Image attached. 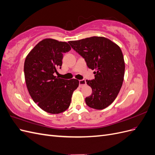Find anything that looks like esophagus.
Here are the masks:
<instances>
[{"label":"esophagus","instance_id":"1","mask_svg":"<svg viewBox=\"0 0 155 155\" xmlns=\"http://www.w3.org/2000/svg\"><path fill=\"white\" fill-rule=\"evenodd\" d=\"M86 80L85 79H81V80H79V87H83L84 85H86Z\"/></svg>","mask_w":155,"mask_h":155}]
</instances>
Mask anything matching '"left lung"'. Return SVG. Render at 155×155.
I'll return each mask as SVG.
<instances>
[{
    "mask_svg": "<svg viewBox=\"0 0 155 155\" xmlns=\"http://www.w3.org/2000/svg\"><path fill=\"white\" fill-rule=\"evenodd\" d=\"M68 43L85 59L88 67L95 70V79L86 81L92 89V95L85 98L87 105L97 110L105 109L114 101L124 81L125 62L120 46L97 36Z\"/></svg>",
    "mask_w": 155,
    "mask_h": 155,
    "instance_id": "8db88e82",
    "label": "left lung"
}]
</instances>
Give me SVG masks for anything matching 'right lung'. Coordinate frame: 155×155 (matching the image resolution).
<instances>
[{"instance_id": "add662e5", "label": "right lung", "mask_w": 155, "mask_h": 155, "mask_svg": "<svg viewBox=\"0 0 155 155\" xmlns=\"http://www.w3.org/2000/svg\"><path fill=\"white\" fill-rule=\"evenodd\" d=\"M71 50L67 42L45 39L27 55L24 65L26 87L32 100L50 114L66 110L74 91L79 86L76 79L69 80L54 76L61 67L63 54Z\"/></svg>"}]
</instances>
